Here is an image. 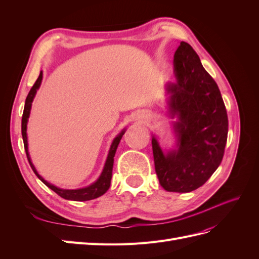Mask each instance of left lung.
Here are the masks:
<instances>
[{"mask_svg": "<svg viewBox=\"0 0 259 259\" xmlns=\"http://www.w3.org/2000/svg\"><path fill=\"white\" fill-rule=\"evenodd\" d=\"M177 82L168 85L169 111L178 115L176 151L163 153L152 138L154 167L169 192H190L204 185L222 163L228 115L216 82L190 44L180 42L174 55Z\"/></svg>", "mask_w": 259, "mask_h": 259, "instance_id": "1", "label": "left lung"}]
</instances>
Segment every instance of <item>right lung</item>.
<instances>
[{
	"label": "right lung",
	"instance_id": "add662e5",
	"mask_svg": "<svg viewBox=\"0 0 259 259\" xmlns=\"http://www.w3.org/2000/svg\"><path fill=\"white\" fill-rule=\"evenodd\" d=\"M42 76H43V73L41 71L40 75H38V77H37V80L35 81V83L33 84V86L31 88V90L28 94V96L26 98V103H25V109H23V113H22V119H21V134H22V139H23V146H25V150H26V154H27V158H28L30 166H31V168H32V170L34 171V174L38 177V179H41L42 183H44L49 188H51V189L54 192H56L61 198H64L66 200H72V201H89V200L96 199V198L100 197V195H103L104 193H106L107 190L109 189V187H110L111 177H112L113 158H114V154H115V151H116V148H117V146H119V143H120L122 136L124 135L125 131H122L120 134L114 138L113 143L111 145V148H110V151H109L103 173H101L100 177L97 179L96 183H94L93 185L86 187V188H82V189H76V190L59 189V188L55 187L54 185L49 184L48 182H46V180H44L40 175L37 174V171L34 168L32 162H31V160H30V156H29V153H28V142H27V132H26L27 131L28 117H29V114H30L31 104H32V100L35 96L36 90L40 88Z\"/></svg>",
	"mask_w": 259,
	"mask_h": 259
}]
</instances>
